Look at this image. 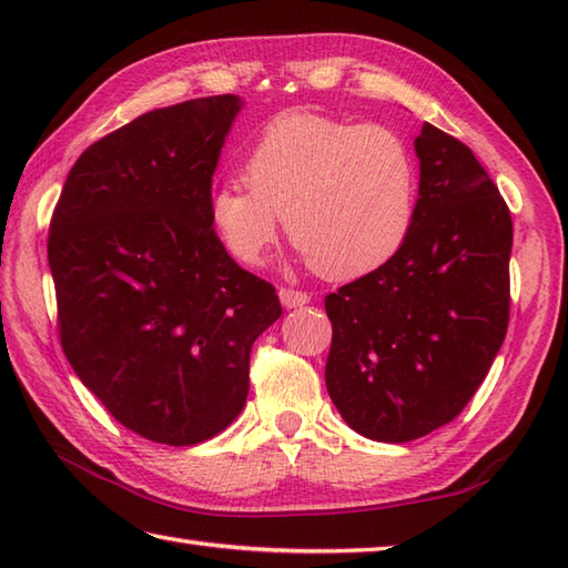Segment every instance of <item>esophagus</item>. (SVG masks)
Masks as SVG:
<instances>
[{
  "mask_svg": "<svg viewBox=\"0 0 568 568\" xmlns=\"http://www.w3.org/2000/svg\"><path fill=\"white\" fill-rule=\"evenodd\" d=\"M277 297H281L283 307H287V310L303 307V305H307V303H310V295H307V293H303V291H293V287H281V291H277Z\"/></svg>",
  "mask_w": 568,
  "mask_h": 568,
  "instance_id": "esophagus-1",
  "label": "esophagus"
}]
</instances>
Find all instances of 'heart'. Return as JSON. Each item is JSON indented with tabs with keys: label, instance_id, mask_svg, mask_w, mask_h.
Returning <instances> with one entry per match:
<instances>
[{
	"label": "heart",
	"instance_id": "b5f03b06",
	"mask_svg": "<svg viewBox=\"0 0 568 568\" xmlns=\"http://www.w3.org/2000/svg\"><path fill=\"white\" fill-rule=\"evenodd\" d=\"M241 185L212 190L207 214L232 258L258 265L281 232L332 281L366 275L403 248L415 222L417 168L403 136L293 110L263 126Z\"/></svg>",
	"mask_w": 568,
	"mask_h": 568
}]
</instances>
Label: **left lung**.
Here are the masks:
<instances>
[{
	"label": "left lung",
	"instance_id": "1",
	"mask_svg": "<svg viewBox=\"0 0 568 568\" xmlns=\"http://www.w3.org/2000/svg\"><path fill=\"white\" fill-rule=\"evenodd\" d=\"M419 197L403 248L324 297V381L346 425L403 444L452 422L500 352L510 320L513 220L474 151L425 124Z\"/></svg>",
	"mask_w": 568,
	"mask_h": 568
}]
</instances>
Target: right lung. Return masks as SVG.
I'll use <instances>...</instances> for the list:
<instances>
[{"label": "right lung", "mask_w": 568, "mask_h": 568, "mask_svg": "<svg viewBox=\"0 0 568 568\" xmlns=\"http://www.w3.org/2000/svg\"><path fill=\"white\" fill-rule=\"evenodd\" d=\"M241 110L216 94L141 114L70 168L48 234L60 344L110 415L190 446L244 409L251 346L283 315L214 234L212 175Z\"/></svg>", "instance_id": "add662e5"}]
</instances>
